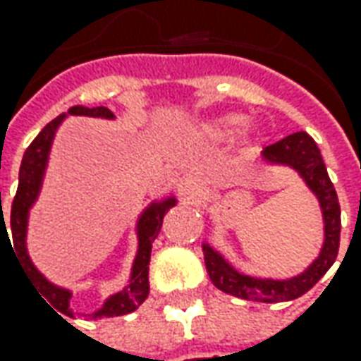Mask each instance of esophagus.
<instances>
[{
  "mask_svg": "<svg viewBox=\"0 0 361 361\" xmlns=\"http://www.w3.org/2000/svg\"><path fill=\"white\" fill-rule=\"evenodd\" d=\"M178 193H180L183 200H197L202 195L200 181L195 180V178H181L178 181Z\"/></svg>",
  "mask_w": 361,
  "mask_h": 361,
  "instance_id": "34e87169",
  "label": "esophagus"
}]
</instances>
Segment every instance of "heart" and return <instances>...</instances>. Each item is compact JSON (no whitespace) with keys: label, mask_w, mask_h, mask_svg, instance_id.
I'll use <instances>...</instances> for the list:
<instances>
[{"label":"heart","mask_w":361,"mask_h":361,"mask_svg":"<svg viewBox=\"0 0 361 361\" xmlns=\"http://www.w3.org/2000/svg\"><path fill=\"white\" fill-rule=\"evenodd\" d=\"M240 119L235 118V116H228V118H221L218 119L214 126H209L207 128V131H224V130H230V128H233L235 123H238Z\"/></svg>","instance_id":"b5f03b06"}]
</instances>
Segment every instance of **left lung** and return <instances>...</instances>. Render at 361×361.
Masks as SVG:
<instances>
[{"instance_id": "obj_1", "label": "left lung", "mask_w": 361, "mask_h": 361, "mask_svg": "<svg viewBox=\"0 0 361 361\" xmlns=\"http://www.w3.org/2000/svg\"><path fill=\"white\" fill-rule=\"evenodd\" d=\"M262 157L269 164L293 168L302 176L305 185L316 193L319 207H322V216H324L322 252L312 266L290 280H262V278L243 276L207 243H204V259L209 280L214 281L218 290L235 298H242V300H250V302L276 304V302H290L304 295L322 280V276L329 267L334 266L338 257V250H340V230H342L340 214L342 212H340L338 193L334 190V183L329 180L326 164L319 154V147L305 131H295L280 142L267 145L264 147Z\"/></svg>"}]
</instances>
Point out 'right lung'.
Listing matches in <instances>:
<instances>
[{"mask_svg":"<svg viewBox=\"0 0 361 361\" xmlns=\"http://www.w3.org/2000/svg\"><path fill=\"white\" fill-rule=\"evenodd\" d=\"M71 116H90V118H106L111 119L114 114L107 107H83L73 106L69 109ZM66 116H57L56 119H51L44 130L37 133V137L30 143V147L25 149L23 159H21V168H19V183L18 193L13 197L11 204V218H9V226H11V238H13V254L18 255L21 262V267L25 269V274L30 276V280L33 281V286L37 288L39 295H44L49 302L54 304L57 310L69 314V298L71 292L57 288L54 283L45 280L44 276L35 269L32 264L30 255H27V247H25V231H27V216H30V207L33 202L37 200V193L42 188V180H44L45 166H47V157H49V147L54 142L56 130L59 128V123L63 121ZM176 205V197H168L164 202H154L149 207H145L140 221H137V240H140V250L135 255V262L131 267V278L130 286L121 292L114 293L107 298V302L104 304L102 310H97L94 317H116L126 316L133 310H137L140 305L145 302L147 293H149V255H152V243L157 238V233L161 230V221L169 207ZM1 207V197H0ZM7 233L6 218L1 212L0 219V233ZM43 300V298H42ZM45 302V300H44Z\"/></svg>","mask_w":361,"mask_h":361,"instance_id":"add662e5","label":"right lung"}]
</instances>
